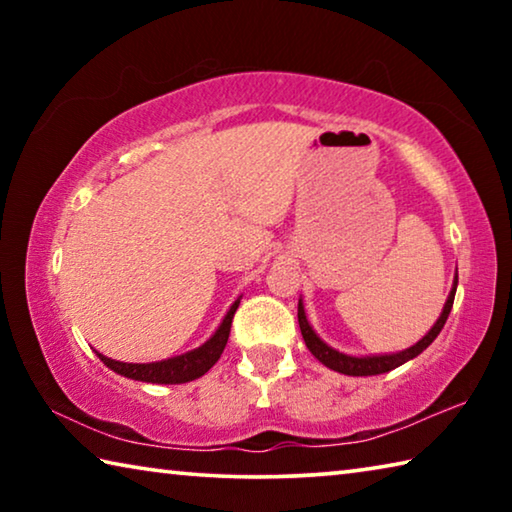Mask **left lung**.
<instances>
[{"label": "left lung", "mask_w": 512, "mask_h": 512, "mask_svg": "<svg viewBox=\"0 0 512 512\" xmlns=\"http://www.w3.org/2000/svg\"><path fill=\"white\" fill-rule=\"evenodd\" d=\"M456 284H458V275L454 280V287L452 293H449V298L443 307V314L436 320V325H433L427 336H422V341H418L413 345V348L404 350V352H397V354H384V357H348V354L343 352H336L329 348L327 343H323L316 336L314 329L309 327L307 323V316H305V307H302V302H298V323H300V332H302V339H305L309 352L314 354V357L325 363L327 368H332L336 372H343V375H350V377H370V375H381V372H388L397 366H402L413 357H418L422 350H427L429 345L433 343V339L440 334V329L445 327L447 323V316L449 311H452L454 305V296H456Z\"/></svg>", "instance_id": "8db88e82"}]
</instances>
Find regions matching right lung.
Returning a JSON list of instances; mask_svg holds the SVG:
<instances>
[{
  "label": "right lung",
  "mask_w": 512,
  "mask_h": 512,
  "mask_svg": "<svg viewBox=\"0 0 512 512\" xmlns=\"http://www.w3.org/2000/svg\"><path fill=\"white\" fill-rule=\"evenodd\" d=\"M237 307H239V300H235V305L230 307L228 314H225L223 323L219 325V329H216L210 341L203 343L201 348H196L192 352L180 354V357L155 361V363H121V361L103 357L99 352L97 354L110 370H115L128 379L149 381V384H185V381L203 377L205 372L219 361L225 343H228L230 325H232V318H235Z\"/></svg>",
  "instance_id": "right-lung-1"
}]
</instances>
